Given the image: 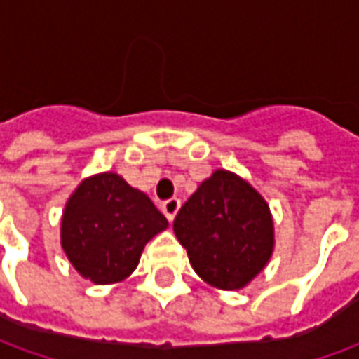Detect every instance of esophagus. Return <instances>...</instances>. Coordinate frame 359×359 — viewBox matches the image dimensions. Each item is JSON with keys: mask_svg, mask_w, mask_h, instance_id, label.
I'll use <instances>...</instances> for the list:
<instances>
[{"mask_svg": "<svg viewBox=\"0 0 359 359\" xmlns=\"http://www.w3.org/2000/svg\"><path fill=\"white\" fill-rule=\"evenodd\" d=\"M179 210H180L179 198H171V200H167V202H163V205H161V211H163L165 217L169 219V221L175 219V215L179 213Z\"/></svg>", "mask_w": 359, "mask_h": 359, "instance_id": "obj_1", "label": "esophagus"}]
</instances>
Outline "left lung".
<instances>
[{"label":"left lung","mask_w":359,"mask_h":359,"mask_svg":"<svg viewBox=\"0 0 359 359\" xmlns=\"http://www.w3.org/2000/svg\"><path fill=\"white\" fill-rule=\"evenodd\" d=\"M200 277L223 290L246 286L273 252L269 205L234 172L203 180L172 223Z\"/></svg>","instance_id":"8db88e82"}]
</instances>
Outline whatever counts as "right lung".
<instances>
[{
	"label": "right lung",
	"mask_w": 359,
	"mask_h": 359,
	"mask_svg": "<svg viewBox=\"0 0 359 359\" xmlns=\"http://www.w3.org/2000/svg\"><path fill=\"white\" fill-rule=\"evenodd\" d=\"M167 225L144 192L115 172H102L84 180L69 198L61 246L82 277L111 285L136 269L144 246Z\"/></svg>",
	"instance_id": "1"
}]
</instances>
